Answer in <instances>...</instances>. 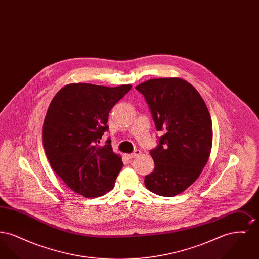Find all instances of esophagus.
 <instances>
[{"label":"esophagus","instance_id":"esophagus-1","mask_svg":"<svg viewBox=\"0 0 259 259\" xmlns=\"http://www.w3.org/2000/svg\"><path fill=\"white\" fill-rule=\"evenodd\" d=\"M141 154V151L140 150H135L133 153H130V154H125V157L127 159H132V158H135L136 156L140 155Z\"/></svg>","mask_w":259,"mask_h":259}]
</instances>
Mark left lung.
I'll list each match as a JSON object with an SVG mask.
<instances>
[{"instance_id":"8db88e82","label":"left lung","mask_w":259,"mask_h":259,"mask_svg":"<svg viewBox=\"0 0 259 259\" xmlns=\"http://www.w3.org/2000/svg\"><path fill=\"white\" fill-rule=\"evenodd\" d=\"M148 103L159 137L149 151L154 170L145 177L149 191L172 197L192 185L207 164L212 143L208 108L197 90L179 77L153 78L136 87Z\"/></svg>"}]
</instances>
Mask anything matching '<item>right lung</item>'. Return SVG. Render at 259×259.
Listing matches in <instances>:
<instances>
[{"label":"right lung","mask_w":259,"mask_h":259,"mask_svg":"<svg viewBox=\"0 0 259 259\" xmlns=\"http://www.w3.org/2000/svg\"><path fill=\"white\" fill-rule=\"evenodd\" d=\"M131 87L71 83L50 103L42 127L47 157L62 181L83 197L111 190L123 166L110 139L103 147L98 144L109 129L110 111Z\"/></svg>","instance_id":"add662e5"}]
</instances>
